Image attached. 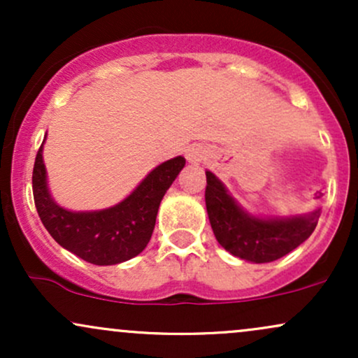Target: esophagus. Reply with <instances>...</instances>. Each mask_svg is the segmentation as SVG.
Segmentation results:
<instances>
[{
  "instance_id": "obj_1",
  "label": "esophagus",
  "mask_w": 358,
  "mask_h": 358,
  "mask_svg": "<svg viewBox=\"0 0 358 358\" xmlns=\"http://www.w3.org/2000/svg\"><path fill=\"white\" fill-rule=\"evenodd\" d=\"M187 158L190 163H199L200 159H202V155H200V151L196 150V148H190V150L187 151Z\"/></svg>"
}]
</instances>
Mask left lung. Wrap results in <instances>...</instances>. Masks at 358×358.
I'll list each match as a JSON object with an SVG mask.
<instances>
[{
	"label": "left lung",
	"instance_id": "left-lung-1",
	"mask_svg": "<svg viewBox=\"0 0 358 358\" xmlns=\"http://www.w3.org/2000/svg\"><path fill=\"white\" fill-rule=\"evenodd\" d=\"M208 220L215 239L225 250L245 261L271 262L303 244L318 224V210L306 217L262 220L250 217L234 202L217 176L207 171L205 188Z\"/></svg>",
	"mask_w": 358,
	"mask_h": 358
}]
</instances>
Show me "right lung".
<instances>
[{
    "instance_id": "1",
    "label": "right lung",
    "mask_w": 358,
    "mask_h": 358,
    "mask_svg": "<svg viewBox=\"0 0 358 358\" xmlns=\"http://www.w3.org/2000/svg\"><path fill=\"white\" fill-rule=\"evenodd\" d=\"M183 166V156L162 163L116 207L101 212H69L48 195L40 146L31 176L36 212L45 229L62 248L90 264H119L138 256L148 245L159 202Z\"/></svg>"
}]
</instances>
